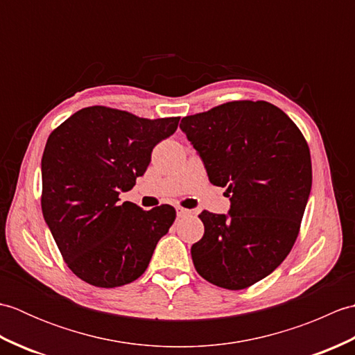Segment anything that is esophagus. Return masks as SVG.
Listing matches in <instances>:
<instances>
[{
  "label": "esophagus",
  "mask_w": 355,
  "mask_h": 355,
  "mask_svg": "<svg viewBox=\"0 0 355 355\" xmlns=\"http://www.w3.org/2000/svg\"><path fill=\"white\" fill-rule=\"evenodd\" d=\"M191 214V210H187V209H183V207H177V216H187Z\"/></svg>",
  "instance_id": "esophagus-1"
}]
</instances>
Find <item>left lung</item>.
Masks as SVG:
<instances>
[{
    "label": "left lung",
    "mask_w": 355,
    "mask_h": 355,
    "mask_svg": "<svg viewBox=\"0 0 355 355\" xmlns=\"http://www.w3.org/2000/svg\"><path fill=\"white\" fill-rule=\"evenodd\" d=\"M210 183L227 187V215L202 210L205 235L191 248L198 275L247 288L281 266L311 192V155L296 123L268 102L235 101L180 123Z\"/></svg>",
    "instance_id": "8db88e82"
}]
</instances>
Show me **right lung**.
Here are the masks:
<instances>
[{"instance_id":"right-lung-1","label":"right lung","mask_w":355,"mask_h":355,"mask_svg":"<svg viewBox=\"0 0 355 355\" xmlns=\"http://www.w3.org/2000/svg\"><path fill=\"white\" fill-rule=\"evenodd\" d=\"M180 117L141 119L107 107L74 112L50 134L42 171V215L67 266L82 281L114 288L140 277L175 221L169 205L119 202L145 173L153 149Z\"/></svg>"}]
</instances>
